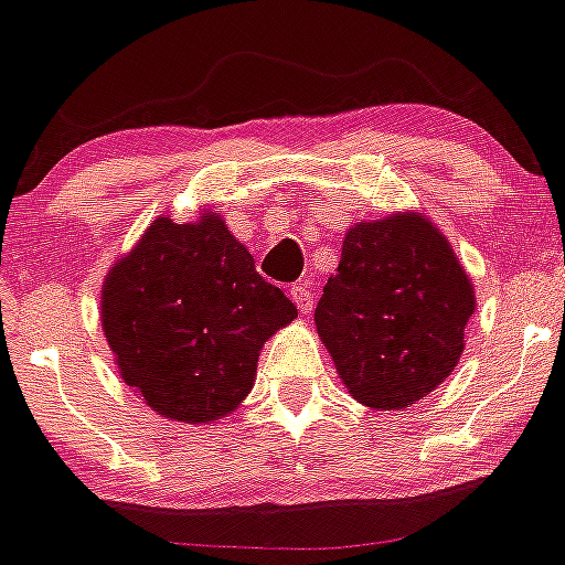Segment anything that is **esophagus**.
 <instances>
[{
    "label": "esophagus",
    "instance_id": "obj_1",
    "mask_svg": "<svg viewBox=\"0 0 565 565\" xmlns=\"http://www.w3.org/2000/svg\"><path fill=\"white\" fill-rule=\"evenodd\" d=\"M291 299L297 302L299 313L302 316H310V310H313V291H310V282H297V286L291 288Z\"/></svg>",
    "mask_w": 565,
    "mask_h": 565
}]
</instances>
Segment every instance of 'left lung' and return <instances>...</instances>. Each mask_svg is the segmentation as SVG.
<instances>
[{
  "instance_id": "obj_1",
  "label": "left lung",
  "mask_w": 565,
  "mask_h": 565,
  "mask_svg": "<svg viewBox=\"0 0 565 565\" xmlns=\"http://www.w3.org/2000/svg\"><path fill=\"white\" fill-rule=\"evenodd\" d=\"M475 286L422 213L358 222L316 308V330L349 394L402 411L438 388L463 354Z\"/></svg>"
}]
</instances>
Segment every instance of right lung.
Returning a JSON list of instances; mask_svg holds the SVG:
<instances>
[{"mask_svg":"<svg viewBox=\"0 0 565 565\" xmlns=\"http://www.w3.org/2000/svg\"><path fill=\"white\" fill-rule=\"evenodd\" d=\"M297 308L255 271L218 213L160 216L102 286V330L118 374L169 422L213 424L255 385L260 349Z\"/></svg>","mask_w":565,"mask_h":565,"instance_id":"1","label":"right lung"}]
</instances>
